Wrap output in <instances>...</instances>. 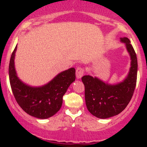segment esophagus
<instances>
[{
	"label": "esophagus",
	"mask_w": 147,
	"mask_h": 147,
	"mask_svg": "<svg viewBox=\"0 0 147 147\" xmlns=\"http://www.w3.org/2000/svg\"><path fill=\"white\" fill-rule=\"evenodd\" d=\"M84 74V69L82 67H78L76 69V76H77L78 79H80Z\"/></svg>",
	"instance_id": "esophagus-1"
}]
</instances>
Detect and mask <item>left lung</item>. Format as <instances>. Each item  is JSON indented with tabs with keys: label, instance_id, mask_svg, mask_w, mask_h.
<instances>
[{
	"label": "left lung",
	"instance_id": "obj_1",
	"mask_svg": "<svg viewBox=\"0 0 147 147\" xmlns=\"http://www.w3.org/2000/svg\"><path fill=\"white\" fill-rule=\"evenodd\" d=\"M120 41L125 43L131 60L129 72L123 81L110 84L89 75L82 78L88 111L102 119L118 115L123 111L131 100L136 87L138 69L136 53L127 37L120 38Z\"/></svg>",
	"mask_w": 147,
	"mask_h": 147
}]
</instances>
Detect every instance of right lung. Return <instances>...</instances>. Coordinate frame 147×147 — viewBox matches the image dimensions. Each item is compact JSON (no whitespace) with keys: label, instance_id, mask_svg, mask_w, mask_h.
<instances>
[{"label":"right lung","instance_id":"add662e5","mask_svg":"<svg viewBox=\"0 0 147 147\" xmlns=\"http://www.w3.org/2000/svg\"><path fill=\"white\" fill-rule=\"evenodd\" d=\"M17 48L16 45L9 67L10 84L16 101L26 113L33 117L40 119L51 117L60 110L63 95L70 84L75 81V68L61 72L45 85L33 87L18 78L15 67Z\"/></svg>","mask_w":147,"mask_h":147}]
</instances>
